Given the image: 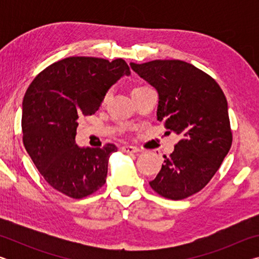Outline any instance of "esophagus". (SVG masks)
Wrapping results in <instances>:
<instances>
[{
    "mask_svg": "<svg viewBox=\"0 0 259 259\" xmlns=\"http://www.w3.org/2000/svg\"><path fill=\"white\" fill-rule=\"evenodd\" d=\"M121 151L124 152V153H129V154H131V153H137V152H139V150H138L137 147H134V146H130V145L122 146V147H121Z\"/></svg>",
    "mask_w": 259,
    "mask_h": 259,
    "instance_id": "34e87169",
    "label": "esophagus"
}]
</instances>
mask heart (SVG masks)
Returning <instances> with one entry per match:
<instances>
[{
  "label": "heart",
  "instance_id": "obj_1",
  "mask_svg": "<svg viewBox=\"0 0 259 259\" xmlns=\"http://www.w3.org/2000/svg\"><path fill=\"white\" fill-rule=\"evenodd\" d=\"M107 97H108V94L106 95V97H105V99H104V100H106V99H107Z\"/></svg>",
  "mask_w": 259,
  "mask_h": 259
}]
</instances>
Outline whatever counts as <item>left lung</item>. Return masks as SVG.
Wrapping results in <instances>:
<instances>
[{
  "label": "left lung",
  "instance_id": "left-lung-1",
  "mask_svg": "<svg viewBox=\"0 0 259 259\" xmlns=\"http://www.w3.org/2000/svg\"><path fill=\"white\" fill-rule=\"evenodd\" d=\"M130 66L159 94L157 120L182 137L150 185L163 198L186 199L207 185L231 148L225 95L211 76L186 61Z\"/></svg>",
  "mask_w": 259,
  "mask_h": 259
}]
</instances>
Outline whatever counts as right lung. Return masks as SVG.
Segmentation results:
<instances>
[{
  "mask_svg": "<svg viewBox=\"0 0 259 259\" xmlns=\"http://www.w3.org/2000/svg\"><path fill=\"white\" fill-rule=\"evenodd\" d=\"M130 75L123 59L68 57L54 63L30 83L23 100V142L35 166L63 194L82 199L102 187L116 146L78 147V117L98 111L105 95Z\"/></svg>",
  "mask_w": 259,
  "mask_h": 259,
  "instance_id": "add662e5",
  "label": "right lung"
}]
</instances>
